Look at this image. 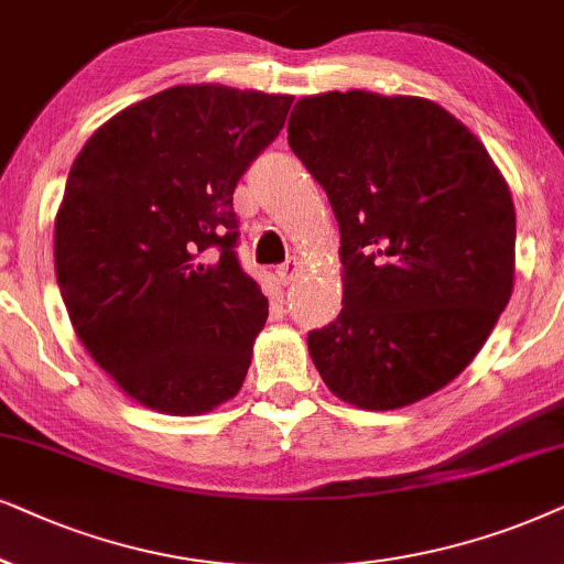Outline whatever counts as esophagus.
Instances as JSON below:
<instances>
[{
    "label": "esophagus",
    "instance_id": "1",
    "mask_svg": "<svg viewBox=\"0 0 564 564\" xmlns=\"http://www.w3.org/2000/svg\"><path fill=\"white\" fill-rule=\"evenodd\" d=\"M299 270H302V262L294 258V260L283 262V265H278L275 268V275H278V281H281L283 286H286V283H291L299 275Z\"/></svg>",
    "mask_w": 564,
    "mask_h": 564
}]
</instances>
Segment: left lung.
<instances>
[{"label": "left lung", "instance_id": "obj_1", "mask_svg": "<svg viewBox=\"0 0 564 564\" xmlns=\"http://www.w3.org/2000/svg\"><path fill=\"white\" fill-rule=\"evenodd\" d=\"M289 144L340 224L343 312L306 337L322 381L400 410L459 377L513 294L516 208L482 141L415 95L302 97Z\"/></svg>", "mask_w": 564, "mask_h": 564}]
</instances>
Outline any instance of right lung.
<instances>
[{"label":"right lung","instance_id":"add662e5","mask_svg":"<svg viewBox=\"0 0 564 564\" xmlns=\"http://www.w3.org/2000/svg\"><path fill=\"white\" fill-rule=\"evenodd\" d=\"M291 102L177 85L105 120L72 164L54 221L66 314L95 364L149 410L206 415L242 389L268 299L239 268L231 193Z\"/></svg>","mask_w":564,"mask_h":564}]
</instances>
